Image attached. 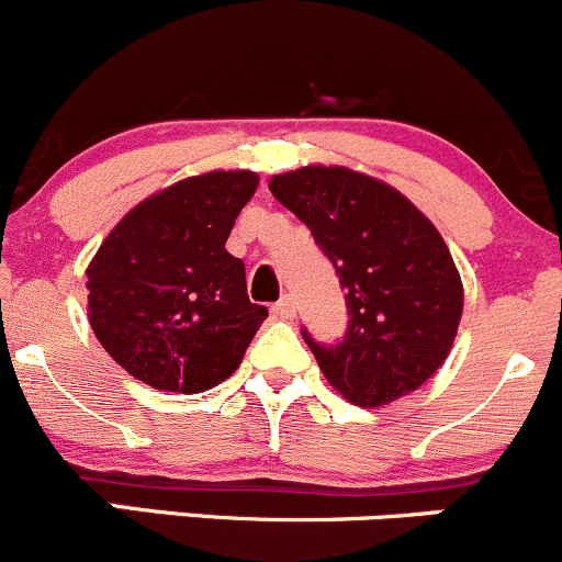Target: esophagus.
<instances>
[{
  "label": "esophagus",
  "mask_w": 562,
  "mask_h": 562,
  "mask_svg": "<svg viewBox=\"0 0 562 562\" xmlns=\"http://www.w3.org/2000/svg\"><path fill=\"white\" fill-rule=\"evenodd\" d=\"M271 312H274V317L288 321V317L296 315V301H293V296H282L274 306H271Z\"/></svg>",
  "instance_id": "34e87169"
}]
</instances>
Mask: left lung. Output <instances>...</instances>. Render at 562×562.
<instances>
[{"mask_svg": "<svg viewBox=\"0 0 562 562\" xmlns=\"http://www.w3.org/2000/svg\"><path fill=\"white\" fill-rule=\"evenodd\" d=\"M269 191L334 263L347 330L321 345L326 380L356 406H385L436 374L458 334L463 282L434 223L395 188L345 167L274 175Z\"/></svg>", "mask_w": 562, "mask_h": 562, "instance_id": "8db88e82", "label": "left lung"}]
</instances>
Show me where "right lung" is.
Returning a JSON list of instances; mask_svg holds the SVG:
<instances>
[{
    "mask_svg": "<svg viewBox=\"0 0 562 562\" xmlns=\"http://www.w3.org/2000/svg\"><path fill=\"white\" fill-rule=\"evenodd\" d=\"M252 172H206L134 206L86 269L88 321L117 366L145 385L202 393L239 369L266 321L245 263L226 250Z\"/></svg>",
    "mask_w": 562,
    "mask_h": 562,
    "instance_id": "right-lung-1",
    "label": "right lung"
}]
</instances>
